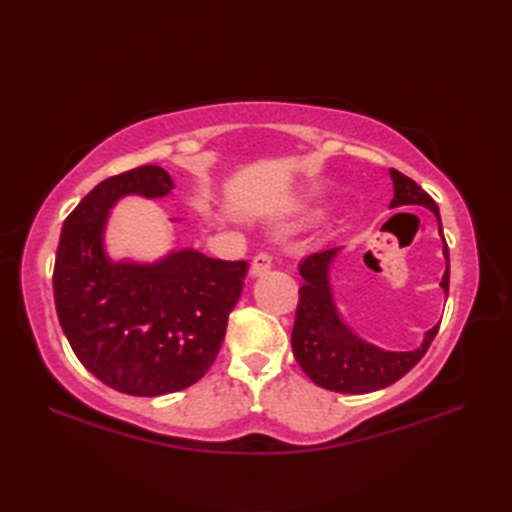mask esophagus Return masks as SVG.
Masks as SVG:
<instances>
[{
    "mask_svg": "<svg viewBox=\"0 0 512 512\" xmlns=\"http://www.w3.org/2000/svg\"><path fill=\"white\" fill-rule=\"evenodd\" d=\"M270 268H273V257H270L268 253H257L253 257V262H250V275L262 277L268 273Z\"/></svg>",
    "mask_w": 512,
    "mask_h": 512,
    "instance_id": "obj_1",
    "label": "esophagus"
}]
</instances>
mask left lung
Masks as SVG:
<instances>
[{"instance_id": "8db88e82", "label": "left lung", "mask_w": 512, "mask_h": 512, "mask_svg": "<svg viewBox=\"0 0 512 512\" xmlns=\"http://www.w3.org/2000/svg\"><path fill=\"white\" fill-rule=\"evenodd\" d=\"M389 173L394 180V200L389 204L391 209L407 204L427 206L438 217L442 235L440 211L431 195L422 191L405 173L396 169H389ZM336 253H339V248L319 250L299 264V275L306 284L299 288L295 325H292V352L314 385L339 391V394H369V391L394 385L409 369L416 367L420 358L427 354L431 341L436 339L440 323L433 325L424 334L418 350L411 352H387L372 343H365L361 336L347 328V323H343L339 310L334 306L330 264ZM444 259H447V270H444L440 286L449 295L447 242H444Z\"/></svg>"}]
</instances>
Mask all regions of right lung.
Here are the masks:
<instances>
[{"label": "right lung", "mask_w": 512, "mask_h": 512, "mask_svg": "<svg viewBox=\"0 0 512 512\" xmlns=\"http://www.w3.org/2000/svg\"><path fill=\"white\" fill-rule=\"evenodd\" d=\"M171 189V176L156 165L96 184L65 217L54 259V306L76 358L129 396L173 394L209 372L248 270L191 248L156 264L107 257L112 206L125 195L165 198Z\"/></svg>", "instance_id": "obj_1"}]
</instances>
